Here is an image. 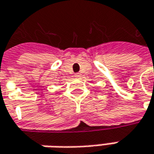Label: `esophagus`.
I'll return each instance as SVG.
<instances>
[{
  "label": "esophagus",
  "instance_id": "1",
  "mask_svg": "<svg viewBox=\"0 0 154 154\" xmlns=\"http://www.w3.org/2000/svg\"><path fill=\"white\" fill-rule=\"evenodd\" d=\"M75 77H76V78H79V77H80V74H79V73H76L75 75Z\"/></svg>",
  "mask_w": 154,
  "mask_h": 154
}]
</instances>
